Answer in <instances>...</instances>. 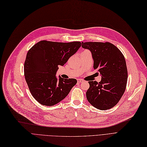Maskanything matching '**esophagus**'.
Returning a JSON list of instances; mask_svg holds the SVG:
<instances>
[{
  "label": "esophagus",
  "mask_w": 147,
  "mask_h": 147,
  "mask_svg": "<svg viewBox=\"0 0 147 147\" xmlns=\"http://www.w3.org/2000/svg\"><path fill=\"white\" fill-rule=\"evenodd\" d=\"M83 82H84V80H82V79H78V83H82Z\"/></svg>",
  "instance_id": "34e87169"
}]
</instances>
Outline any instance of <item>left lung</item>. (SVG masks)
Returning a JSON list of instances; mask_svg holds the SVG:
<instances>
[{"mask_svg": "<svg viewBox=\"0 0 147 147\" xmlns=\"http://www.w3.org/2000/svg\"><path fill=\"white\" fill-rule=\"evenodd\" d=\"M82 47L91 51L94 69L101 76L100 82H88L86 99L97 109H110L119 102L126 88L128 73L125 59L121 51L109 42H82Z\"/></svg>", "mask_w": 147, "mask_h": 147, "instance_id": "1", "label": "left lung"}]
</instances>
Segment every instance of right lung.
I'll use <instances>...</instances> for the list:
<instances>
[{
    "mask_svg": "<svg viewBox=\"0 0 147 147\" xmlns=\"http://www.w3.org/2000/svg\"><path fill=\"white\" fill-rule=\"evenodd\" d=\"M81 47L80 42L40 41L27 53L24 63L26 82L32 96L42 105L53 106L67 96L76 84L75 79H63L56 73Z\"/></svg>",
    "mask_w": 147,
    "mask_h": 147,
    "instance_id": "obj_1",
    "label": "right lung"
}]
</instances>
